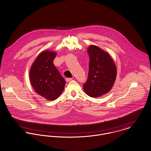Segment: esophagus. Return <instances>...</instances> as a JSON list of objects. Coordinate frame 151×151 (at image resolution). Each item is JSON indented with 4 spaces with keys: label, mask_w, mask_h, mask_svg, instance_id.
Returning <instances> with one entry per match:
<instances>
[{
    "label": "esophagus",
    "mask_w": 151,
    "mask_h": 151,
    "mask_svg": "<svg viewBox=\"0 0 151 151\" xmlns=\"http://www.w3.org/2000/svg\"><path fill=\"white\" fill-rule=\"evenodd\" d=\"M72 80H73L72 78H66V82H70V81H71Z\"/></svg>",
    "instance_id": "obj_1"
}]
</instances>
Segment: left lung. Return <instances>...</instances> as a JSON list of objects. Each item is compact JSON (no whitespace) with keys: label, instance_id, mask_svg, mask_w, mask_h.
Returning <instances> with one entry per match:
<instances>
[{"label":"left lung","instance_id":"left-lung-1","mask_svg":"<svg viewBox=\"0 0 151 151\" xmlns=\"http://www.w3.org/2000/svg\"><path fill=\"white\" fill-rule=\"evenodd\" d=\"M88 54L89 71L83 88L88 96L98 97L107 93L112 88L116 79V68L110 55L99 47L89 46Z\"/></svg>","mask_w":151,"mask_h":151}]
</instances>
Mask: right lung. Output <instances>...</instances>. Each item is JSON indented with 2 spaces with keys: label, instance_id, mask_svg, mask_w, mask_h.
<instances>
[{
  "label": "right lung",
  "instance_id": "right-lung-1",
  "mask_svg": "<svg viewBox=\"0 0 151 151\" xmlns=\"http://www.w3.org/2000/svg\"><path fill=\"white\" fill-rule=\"evenodd\" d=\"M56 53L45 51L37 56L30 70V80L35 91L47 100H56L63 92L66 81L55 68Z\"/></svg>",
  "mask_w": 151,
  "mask_h": 151
}]
</instances>
